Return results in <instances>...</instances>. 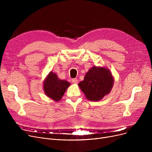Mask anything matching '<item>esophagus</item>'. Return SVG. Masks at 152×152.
<instances>
[{"mask_svg":"<svg viewBox=\"0 0 152 152\" xmlns=\"http://www.w3.org/2000/svg\"><path fill=\"white\" fill-rule=\"evenodd\" d=\"M71 81H72V83H74V84H77V83H78V80H77V79L76 78L72 79Z\"/></svg>","mask_w":152,"mask_h":152,"instance_id":"1","label":"esophagus"}]
</instances>
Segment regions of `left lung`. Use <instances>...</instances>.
<instances>
[{
    "label": "left lung",
    "mask_w": 152,
    "mask_h": 152,
    "mask_svg": "<svg viewBox=\"0 0 152 152\" xmlns=\"http://www.w3.org/2000/svg\"><path fill=\"white\" fill-rule=\"evenodd\" d=\"M113 81V78L108 69L94 66L88 71L84 81L78 85L87 99L99 101L110 93Z\"/></svg>",
    "instance_id": "obj_1"
}]
</instances>
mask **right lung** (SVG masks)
<instances>
[{"label": "right lung", "mask_w": 152, "mask_h": 152, "mask_svg": "<svg viewBox=\"0 0 152 152\" xmlns=\"http://www.w3.org/2000/svg\"><path fill=\"white\" fill-rule=\"evenodd\" d=\"M69 86L68 82L61 80L57 75L50 72L44 83V89L48 97L55 101H59Z\"/></svg>", "instance_id": "right-lung-1"}]
</instances>
